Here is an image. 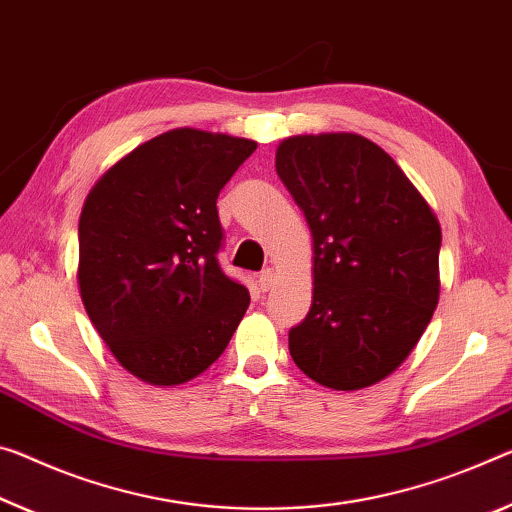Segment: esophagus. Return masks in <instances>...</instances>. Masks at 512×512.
<instances>
[{
	"instance_id": "obj_1",
	"label": "esophagus",
	"mask_w": 512,
	"mask_h": 512,
	"mask_svg": "<svg viewBox=\"0 0 512 512\" xmlns=\"http://www.w3.org/2000/svg\"><path fill=\"white\" fill-rule=\"evenodd\" d=\"M273 280H275L273 271H271V269H269V271H264L262 275H259V289H262V291H269V289L273 287Z\"/></svg>"
}]
</instances>
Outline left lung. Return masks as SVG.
Instances as JSON below:
<instances>
[{
	"mask_svg": "<svg viewBox=\"0 0 512 512\" xmlns=\"http://www.w3.org/2000/svg\"><path fill=\"white\" fill-rule=\"evenodd\" d=\"M275 170L312 232V307L296 367L355 392L408 360L440 300V221L389 154L353 132L289 136Z\"/></svg>",
	"mask_w": 512,
	"mask_h": 512,
	"instance_id": "obj_1",
	"label": "left lung"
}]
</instances>
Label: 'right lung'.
Wrapping results in <instances>:
<instances>
[{
  "label": "right lung",
  "instance_id": "1",
  "mask_svg": "<svg viewBox=\"0 0 512 512\" xmlns=\"http://www.w3.org/2000/svg\"><path fill=\"white\" fill-rule=\"evenodd\" d=\"M257 143L170 129L116 161L79 216L77 285L113 358L157 387L189 383L221 358L248 289L216 262V198Z\"/></svg>",
  "mask_w": 512,
  "mask_h": 512
}]
</instances>
